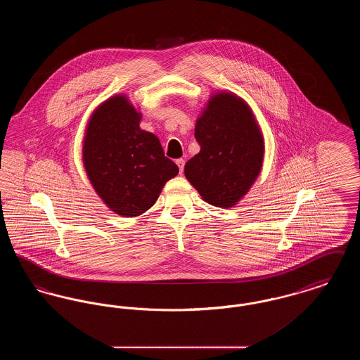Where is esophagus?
Returning <instances> with one entry per match:
<instances>
[{
    "instance_id": "34e87169",
    "label": "esophagus",
    "mask_w": 360,
    "mask_h": 360,
    "mask_svg": "<svg viewBox=\"0 0 360 360\" xmlns=\"http://www.w3.org/2000/svg\"><path fill=\"white\" fill-rule=\"evenodd\" d=\"M175 163H176V166L179 167V172L182 174V172H184V167H185V160L181 158V159H176Z\"/></svg>"
}]
</instances>
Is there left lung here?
Instances as JSON below:
<instances>
[{
    "label": "left lung",
    "mask_w": 360,
    "mask_h": 360,
    "mask_svg": "<svg viewBox=\"0 0 360 360\" xmlns=\"http://www.w3.org/2000/svg\"><path fill=\"white\" fill-rule=\"evenodd\" d=\"M201 150L185 176L210 205L232 207L262 170L264 143L250 106L232 93H217L195 122Z\"/></svg>",
    "instance_id": "left-lung-1"
}]
</instances>
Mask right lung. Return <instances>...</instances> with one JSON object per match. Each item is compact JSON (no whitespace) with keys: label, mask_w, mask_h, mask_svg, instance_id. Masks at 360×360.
Wrapping results in <instances>:
<instances>
[{"label":"right lung","mask_w":360,"mask_h":360,"mask_svg":"<svg viewBox=\"0 0 360 360\" xmlns=\"http://www.w3.org/2000/svg\"><path fill=\"white\" fill-rule=\"evenodd\" d=\"M140 120L125 96H115L91 115L84 140V165L93 188L124 217L148 210L179 172L165 156L159 139L140 129Z\"/></svg>","instance_id":"right-lung-1"}]
</instances>
